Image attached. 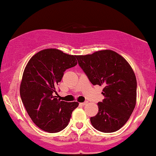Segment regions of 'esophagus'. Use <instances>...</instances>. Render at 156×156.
Instances as JSON below:
<instances>
[{"instance_id":"obj_1","label":"esophagus","mask_w":156,"mask_h":156,"mask_svg":"<svg viewBox=\"0 0 156 156\" xmlns=\"http://www.w3.org/2000/svg\"><path fill=\"white\" fill-rule=\"evenodd\" d=\"M87 103H88V102H87V101H85V102H82V103H81V104H82V105H86V104H87Z\"/></svg>"}]
</instances>
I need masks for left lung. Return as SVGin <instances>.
Masks as SVG:
<instances>
[{"mask_svg": "<svg viewBox=\"0 0 156 156\" xmlns=\"http://www.w3.org/2000/svg\"><path fill=\"white\" fill-rule=\"evenodd\" d=\"M79 66L93 85H104L105 97L90 122L98 131L112 133L122 128L132 114L136 101V79L121 55L112 50L76 55Z\"/></svg>", "mask_w": 156, "mask_h": 156, "instance_id": "obj_1", "label": "left lung"}]
</instances>
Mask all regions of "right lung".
I'll list each match as a JSON object with an SVG mask.
<instances>
[{"mask_svg":"<svg viewBox=\"0 0 156 156\" xmlns=\"http://www.w3.org/2000/svg\"><path fill=\"white\" fill-rule=\"evenodd\" d=\"M76 64V55L56 49L40 51L27 63L20 85V97L31 120L43 131H62L78 107V102L63 101L54 96L64 71Z\"/></svg>","mask_w":156,"mask_h":156,"instance_id":"right-lung-1","label":"right lung"}]
</instances>
